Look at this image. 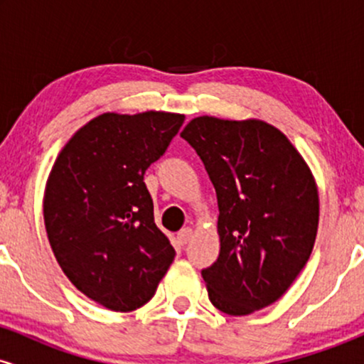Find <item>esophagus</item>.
I'll return each instance as SVG.
<instances>
[{"instance_id": "34e87169", "label": "esophagus", "mask_w": 364, "mask_h": 364, "mask_svg": "<svg viewBox=\"0 0 364 364\" xmlns=\"http://www.w3.org/2000/svg\"><path fill=\"white\" fill-rule=\"evenodd\" d=\"M191 237H193V229L191 228H185L178 232V241H179V245H183V246L190 243Z\"/></svg>"}]
</instances>
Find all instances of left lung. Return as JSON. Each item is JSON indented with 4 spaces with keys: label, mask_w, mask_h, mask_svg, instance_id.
<instances>
[{
    "label": "left lung",
    "mask_w": 364,
    "mask_h": 364,
    "mask_svg": "<svg viewBox=\"0 0 364 364\" xmlns=\"http://www.w3.org/2000/svg\"><path fill=\"white\" fill-rule=\"evenodd\" d=\"M215 188L220 252L202 270L217 310L243 316L277 301L310 258L318 190L289 139L262 119L198 116L181 132Z\"/></svg>",
    "instance_id": "8db88e82"
}]
</instances>
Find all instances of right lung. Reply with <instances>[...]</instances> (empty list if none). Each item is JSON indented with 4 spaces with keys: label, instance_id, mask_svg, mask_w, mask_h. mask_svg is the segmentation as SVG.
I'll use <instances>...</instances> for the list:
<instances>
[{
    "label": "right lung",
    "instance_id": "obj_1",
    "mask_svg": "<svg viewBox=\"0 0 364 364\" xmlns=\"http://www.w3.org/2000/svg\"><path fill=\"white\" fill-rule=\"evenodd\" d=\"M183 121L164 111L104 112L66 141L49 173L44 224L54 257L70 282L107 310L144 306L174 260L144 174Z\"/></svg>",
    "mask_w": 364,
    "mask_h": 364
}]
</instances>
